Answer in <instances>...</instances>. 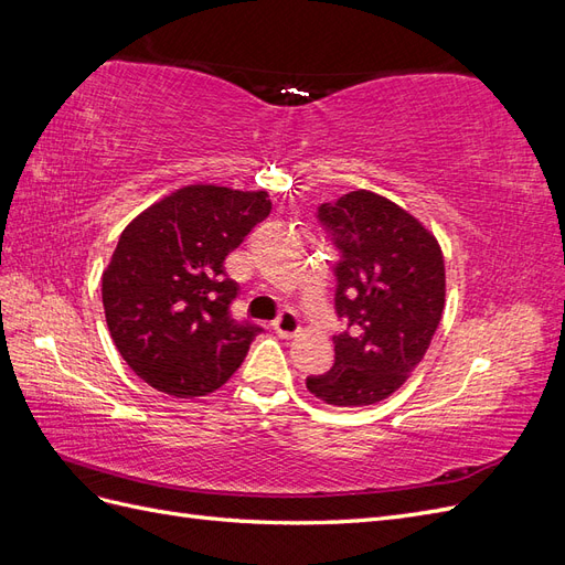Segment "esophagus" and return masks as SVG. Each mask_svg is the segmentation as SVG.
I'll return each instance as SVG.
<instances>
[{
	"mask_svg": "<svg viewBox=\"0 0 565 565\" xmlns=\"http://www.w3.org/2000/svg\"><path fill=\"white\" fill-rule=\"evenodd\" d=\"M273 330H276V334L278 337H282V339H289V337H297L299 334V320H297V316L292 313V311H282L280 316H278V320L273 322Z\"/></svg>",
	"mask_w": 565,
	"mask_h": 565,
	"instance_id": "obj_1",
	"label": "esophagus"
}]
</instances>
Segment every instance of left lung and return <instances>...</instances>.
<instances>
[{
    "label": "left lung",
    "instance_id": "8db88e82",
    "mask_svg": "<svg viewBox=\"0 0 565 565\" xmlns=\"http://www.w3.org/2000/svg\"><path fill=\"white\" fill-rule=\"evenodd\" d=\"M341 252L334 365L306 380L316 398L363 407L388 398L429 349L446 306V262L436 235L401 204L353 191L318 210Z\"/></svg>",
    "mask_w": 565,
    "mask_h": 565
}]
</instances>
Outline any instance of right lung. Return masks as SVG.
<instances>
[{
    "instance_id": "obj_1",
    "label": "right lung",
    "mask_w": 565,
    "mask_h": 565,
    "mask_svg": "<svg viewBox=\"0 0 565 565\" xmlns=\"http://www.w3.org/2000/svg\"><path fill=\"white\" fill-rule=\"evenodd\" d=\"M270 212L266 191L193 183L122 231L104 270V309L119 355L177 398L224 386L262 328L235 322L226 256Z\"/></svg>"
}]
</instances>
